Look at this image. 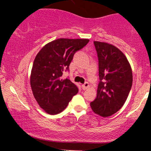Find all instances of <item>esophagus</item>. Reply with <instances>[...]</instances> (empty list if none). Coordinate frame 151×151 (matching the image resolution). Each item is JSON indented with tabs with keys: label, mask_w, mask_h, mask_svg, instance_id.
<instances>
[{
	"label": "esophagus",
	"mask_w": 151,
	"mask_h": 151,
	"mask_svg": "<svg viewBox=\"0 0 151 151\" xmlns=\"http://www.w3.org/2000/svg\"><path fill=\"white\" fill-rule=\"evenodd\" d=\"M82 87H83V90H86L87 88H88V87H89V83H85L84 84L82 85Z\"/></svg>",
	"instance_id": "esophagus-1"
}]
</instances>
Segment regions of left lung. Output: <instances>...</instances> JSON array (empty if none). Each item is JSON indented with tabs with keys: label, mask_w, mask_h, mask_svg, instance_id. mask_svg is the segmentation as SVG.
<instances>
[{
	"label": "left lung",
	"mask_w": 151,
	"mask_h": 151,
	"mask_svg": "<svg viewBox=\"0 0 151 151\" xmlns=\"http://www.w3.org/2000/svg\"><path fill=\"white\" fill-rule=\"evenodd\" d=\"M99 58L100 82L92 110L102 117L118 112L127 99L132 86V67L126 55L115 46L93 42Z\"/></svg>",
	"instance_id": "1"
}]
</instances>
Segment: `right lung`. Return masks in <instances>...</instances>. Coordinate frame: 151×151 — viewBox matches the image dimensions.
<instances>
[{"mask_svg": "<svg viewBox=\"0 0 151 151\" xmlns=\"http://www.w3.org/2000/svg\"><path fill=\"white\" fill-rule=\"evenodd\" d=\"M89 42L86 39H58L49 42L38 52L30 74L33 96L47 113L57 115L66 108L78 88L69 79H62L74 53Z\"/></svg>", "mask_w": 151, "mask_h": 151, "instance_id": "right-lung-1", "label": "right lung"}]
</instances>
